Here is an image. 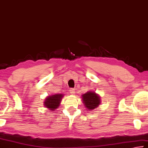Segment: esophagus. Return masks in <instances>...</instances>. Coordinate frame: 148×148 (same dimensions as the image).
Segmentation results:
<instances>
[{
	"label": "esophagus",
	"instance_id": "obj_1",
	"mask_svg": "<svg viewBox=\"0 0 148 148\" xmlns=\"http://www.w3.org/2000/svg\"><path fill=\"white\" fill-rule=\"evenodd\" d=\"M69 92L71 94H75V89L74 88H70L69 89Z\"/></svg>",
	"mask_w": 148,
	"mask_h": 148
}]
</instances>
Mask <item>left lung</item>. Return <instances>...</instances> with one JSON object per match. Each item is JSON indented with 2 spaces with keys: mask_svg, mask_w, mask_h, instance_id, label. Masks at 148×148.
<instances>
[{
  "mask_svg": "<svg viewBox=\"0 0 148 148\" xmlns=\"http://www.w3.org/2000/svg\"><path fill=\"white\" fill-rule=\"evenodd\" d=\"M100 96L94 92H88L83 95V100L85 107L88 110H94L100 103Z\"/></svg>",
  "mask_w": 148,
  "mask_h": 148,
  "instance_id": "left-lung-1",
  "label": "left lung"
}]
</instances>
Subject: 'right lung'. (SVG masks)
I'll return each mask as SVG.
<instances>
[{
    "instance_id": "1",
    "label": "right lung",
    "mask_w": 148,
    "mask_h": 148,
    "mask_svg": "<svg viewBox=\"0 0 148 148\" xmlns=\"http://www.w3.org/2000/svg\"><path fill=\"white\" fill-rule=\"evenodd\" d=\"M62 94H55V95L50 96L46 98L45 101V106L46 108H49L50 110H55L59 106L62 98Z\"/></svg>"
}]
</instances>
